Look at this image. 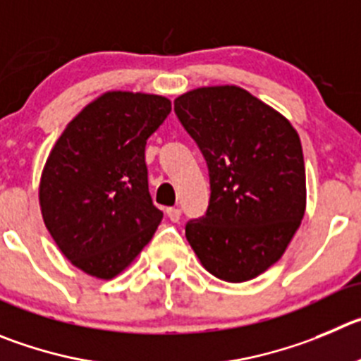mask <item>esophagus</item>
Instances as JSON below:
<instances>
[{
	"mask_svg": "<svg viewBox=\"0 0 361 361\" xmlns=\"http://www.w3.org/2000/svg\"><path fill=\"white\" fill-rule=\"evenodd\" d=\"M167 215H169L171 221L178 222V221H180V217H181V210H180V208H176V207L167 208Z\"/></svg>",
	"mask_w": 361,
	"mask_h": 361,
	"instance_id": "34e87169",
	"label": "esophagus"
}]
</instances>
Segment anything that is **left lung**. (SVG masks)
Here are the masks:
<instances>
[{"label":"left lung","instance_id":"left-lung-1","mask_svg":"<svg viewBox=\"0 0 361 361\" xmlns=\"http://www.w3.org/2000/svg\"><path fill=\"white\" fill-rule=\"evenodd\" d=\"M210 174V203L185 237L203 267L230 283L274 265L301 226L306 174L288 119L237 85L201 87L174 99Z\"/></svg>","mask_w":361,"mask_h":361}]
</instances>
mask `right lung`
Masks as SVG:
<instances>
[{"label":"right lung","instance_id":"right-lung-1","mask_svg":"<svg viewBox=\"0 0 361 361\" xmlns=\"http://www.w3.org/2000/svg\"><path fill=\"white\" fill-rule=\"evenodd\" d=\"M169 114L167 97L112 90L59 137L40 176L39 203L74 267L112 279L153 238L164 214L151 201L144 151Z\"/></svg>","mask_w":361,"mask_h":361}]
</instances>
